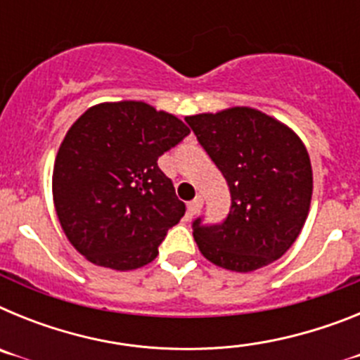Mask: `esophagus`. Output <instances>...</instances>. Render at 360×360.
<instances>
[{
    "label": "esophagus",
    "mask_w": 360,
    "mask_h": 360,
    "mask_svg": "<svg viewBox=\"0 0 360 360\" xmlns=\"http://www.w3.org/2000/svg\"><path fill=\"white\" fill-rule=\"evenodd\" d=\"M202 205H203V198H202V196H196V198L193 200V202L187 203V212H189V216L198 214L200 209H202Z\"/></svg>",
    "instance_id": "obj_1"
}]
</instances>
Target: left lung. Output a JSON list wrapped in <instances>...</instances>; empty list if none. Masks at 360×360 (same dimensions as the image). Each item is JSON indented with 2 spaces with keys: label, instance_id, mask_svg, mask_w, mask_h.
<instances>
[{
  "label": "left lung",
  "instance_id": "8db88e82",
  "mask_svg": "<svg viewBox=\"0 0 360 360\" xmlns=\"http://www.w3.org/2000/svg\"><path fill=\"white\" fill-rule=\"evenodd\" d=\"M231 191L221 224H193L209 262L232 272H252L287 252L310 211L311 164L288 126L247 106L186 117Z\"/></svg>",
  "mask_w": 360,
  "mask_h": 360
}]
</instances>
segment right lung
<instances>
[{
  "label": "right lung",
  "instance_id": "add662e5",
  "mask_svg": "<svg viewBox=\"0 0 360 360\" xmlns=\"http://www.w3.org/2000/svg\"><path fill=\"white\" fill-rule=\"evenodd\" d=\"M187 135L182 120L142 101L97 104L72 124L53 164V205L88 262L133 270L157 257L186 212L157 160Z\"/></svg>",
  "mask_w": 360,
  "mask_h": 360
}]
</instances>
